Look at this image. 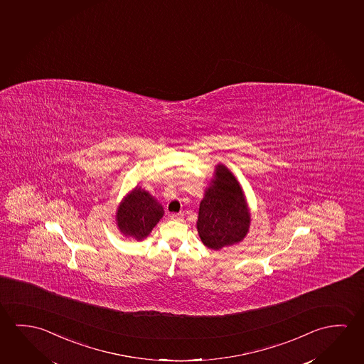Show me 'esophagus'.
Listing matches in <instances>:
<instances>
[{"label": "esophagus", "instance_id": "esophagus-1", "mask_svg": "<svg viewBox=\"0 0 364 364\" xmlns=\"http://www.w3.org/2000/svg\"><path fill=\"white\" fill-rule=\"evenodd\" d=\"M183 218V214L182 213H178V214H172L171 215V219L172 220H181Z\"/></svg>", "mask_w": 364, "mask_h": 364}]
</instances>
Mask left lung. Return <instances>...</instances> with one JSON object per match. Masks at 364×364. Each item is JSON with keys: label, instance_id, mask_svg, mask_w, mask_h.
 Returning <instances> with one entry per match:
<instances>
[{"label": "left lung", "instance_id": "8db88e82", "mask_svg": "<svg viewBox=\"0 0 364 364\" xmlns=\"http://www.w3.org/2000/svg\"><path fill=\"white\" fill-rule=\"evenodd\" d=\"M247 202L235 177L224 166L216 167V179L200 203L197 230L208 248L219 249L244 239L249 230Z\"/></svg>", "mask_w": 364, "mask_h": 364}]
</instances>
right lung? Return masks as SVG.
Returning a JSON list of instances; mask_svg holds the SVG:
<instances>
[{
	"label": "right lung",
	"instance_id": "1",
	"mask_svg": "<svg viewBox=\"0 0 364 364\" xmlns=\"http://www.w3.org/2000/svg\"><path fill=\"white\" fill-rule=\"evenodd\" d=\"M163 214V208L156 198L136 187L122 202L116 220L122 234L141 240L149 235Z\"/></svg>",
	"mask_w": 364,
	"mask_h": 364
}]
</instances>
